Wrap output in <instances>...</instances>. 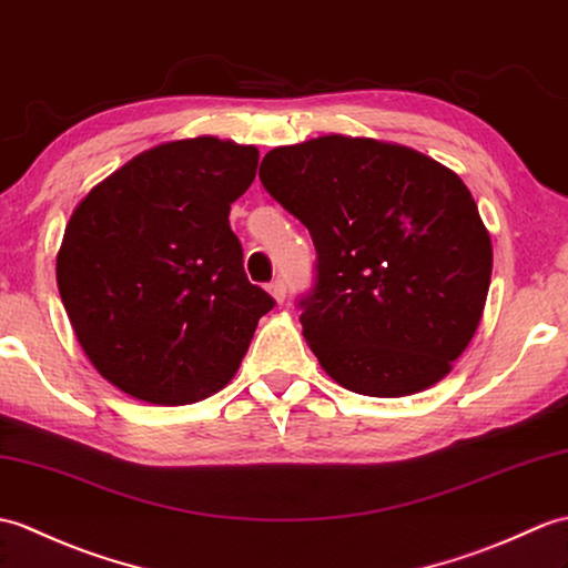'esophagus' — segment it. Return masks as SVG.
I'll return each instance as SVG.
<instances>
[{
    "mask_svg": "<svg viewBox=\"0 0 568 568\" xmlns=\"http://www.w3.org/2000/svg\"><path fill=\"white\" fill-rule=\"evenodd\" d=\"M268 293H271V297L281 305V302L285 300V283H283V281H273V283L268 285Z\"/></svg>",
    "mask_w": 568,
    "mask_h": 568,
    "instance_id": "1",
    "label": "esophagus"
}]
</instances>
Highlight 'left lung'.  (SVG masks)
<instances>
[{"label": "left lung", "instance_id": "1", "mask_svg": "<svg viewBox=\"0 0 568 568\" xmlns=\"http://www.w3.org/2000/svg\"><path fill=\"white\" fill-rule=\"evenodd\" d=\"M258 179L312 234L316 283L300 322L326 375L394 399L450 373L494 266L463 179L404 144L348 135L275 148Z\"/></svg>", "mask_w": 568, "mask_h": 568}]
</instances>
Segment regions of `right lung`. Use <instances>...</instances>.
<instances>
[{"instance_id":"right-lung-1","label":"right lung","mask_w":568,"mask_h":568,"mask_svg":"<svg viewBox=\"0 0 568 568\" xmlns=\"http://www.w3.org/2000/svg\"><path fill=\"white\" fill-rule=\"evenodd\" d=\"M254 144L162 142L91 189L64 227L58 287L87 358L140 402L183 406L240 371L273 297L244 273L230 205Z\"/></svg>"}]
</instances>
